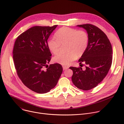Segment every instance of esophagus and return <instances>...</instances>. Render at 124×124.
I'll return each mask as SVG.
<instances>
[{
	"instance_id": "1",
	"label": "esophagus",
	"mask_w": 124,
	"mask_h": 124,
	"mask_svg": "<svg viewBox=\"0 0 124 124\" xmlns=\"http://www.w3.org/2000/svg\"><path fill=\"white\" fill-rule=\"evenodd\" d=\"M69 68V67L68 66H63V69L64 70H67Z\"/></svg>"
}]
</instances>
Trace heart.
I'll use <instances>...</instances> for the list:
<instances>
[{
  "mask_svg": "<svg viewBox=\"0 0 124 124\" xmlns=\"http://www.w3.org/2000/svg\"><path fill=\"white\" fill-rule=\"evenodd\" d=\"M55 35L56 38L48 40L47 46L53 54H57L61 45L67 44L66 50L68 52L60 53L54 57L55 62L62 65H68L77 56L82 55L87 47L89 38L84 31L64 27L59 29Z\"/></svg>",
  "mask_w": 124,
  "mask_h": 124,
  "instance_id": "b5f03b06",
  "label": "heart"
}]
</instances>
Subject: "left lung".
I'll return each instance as SVG.
<instances>
[{
    "mask_svg": "<svg viewBox=\"0 0 124 124\" xmlns=\"http://www.w3.org/2000/svg\"><path fill=\"white\" fill-rule=\"evenodd\" d=\"M77 26L85 29L89 38L87 47L78 60L79 64L83 62L86 66L85 70L81 67L69 68L73 71L74 84L87 91L96 87L107 75L112 64V46L107 35L97 26L90 24Z\"/></svg>",
    "mask_w": 124,
    "mask_h": 124,
    "instance_id": "left-lung-1",
    "label": "left lung"
}]
</instances>
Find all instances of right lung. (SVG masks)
<instances>
[{"instance_id":"right-lung-1","label":"right lung","mask_w":124,"mask_h":124,"mask_svg":"<svg viewBox=\"0 0 124 124\" xmlns=\"http://www.w3.org/2000/svg\"><path fill=\"white\" fill-rule=\"evenodd\" d=\"M57 26H33L21 34L15 42L13 54L17 76L25 86L37 93L50 91L63 71L58 63L45 69L51 56L47 40Z\"/></svg>"}]
</instances>
